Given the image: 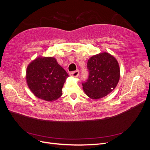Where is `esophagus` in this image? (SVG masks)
Instances as JSON below:
<instances>
[{
  "label": "esophagus",
  "instance_id": "34e87169",
  "mask_svg": "<svg viewBox=\"0 0 150 150\" xmlns=\"http://www.w3.org/2000/svg\"><path fill=\"white\" fill-rule=\"evenodd\" d=\"M79 74V71L78 70H77L76 71H73V72H71L69 73V75L71 76L74 77V78H77V77H78Z\"/></svg>",
  "mask_w": 150,
  "mask_h": 150
}]
</instances>
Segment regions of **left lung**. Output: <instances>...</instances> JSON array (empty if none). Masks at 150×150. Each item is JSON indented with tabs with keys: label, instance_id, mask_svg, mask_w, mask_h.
I'll list each match as a JSON object with an SVG mask.
<instances>
[{
	"label": "left lung",
	"instance_id": "8db88e82",
	"mask_svg": "<svg viewBox=\"0 0 150 150\" xmlns=\"http://www.w3.org/2000/svg\"><path fill=\"white\" fill-rule=\"evenodd\" d=\"M89 71L87 82L83 83L85 94L93 99L106 96L115 89L120 78V69L116 59L103 52L91 57L88 61Z\"/></svg>",
	"mask_w": 150,
	"mask_h": 150
}]
</instances>
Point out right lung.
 Here are the masks:
<instances>
[{"label": "right lung", "instance_id": "obj_1", "mask_svg": "<svg viewBox=\"0 0 150 150\" xmlns=\"http://www.w3.org/2000/svg\"><path fill=\"white\" fill-rule=\"evenodd\" d=\"M68 76L55 57L39 56L27 67L25 79L35 96L54 101L61 96L62 88Z\"/></svg>", "mask_w": 150, "mask_h": 150}]
</instances>
